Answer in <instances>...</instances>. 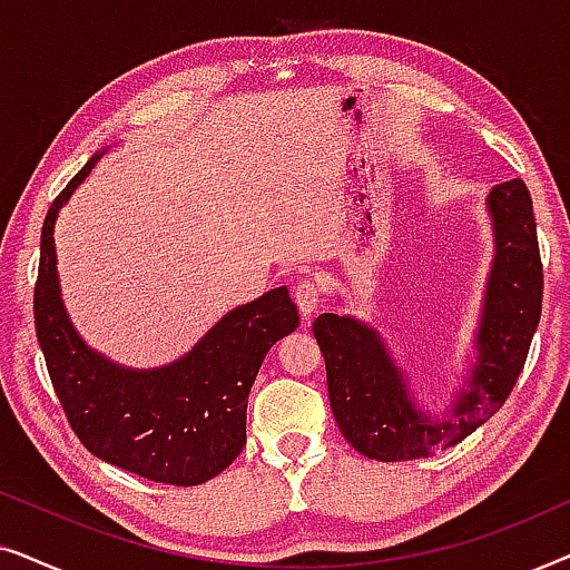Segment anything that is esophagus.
Wrapping results in <instances>:
<instances>
[{
	"label": "esophagus",
	"mask_w": 570,
	"mask_h": 570,
	"mask_svg": "<svg viewBox=\"0 0 570 570\" xmlns=\"http://www.w3.org/2000/svg\"><path fill=\"white\" fill-rule=\"evenodd\" d=\"M293 301L303 316H311L316 314L318 303H322V291H318L311 279H301V283L293 287Z\"/></svg>",
	"instance_id": "esophagus-1"
}]
</instances>
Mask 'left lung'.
<instances>
[{"instance_id":"8db88e82","label":"left lung","mask_w":570,"mask_h":570,"mask_svg":"<svg viewBox=\"0 0 570 570\" xmlns=\"http://www.w3.org/2000/svg\"><path fill=\"white\" fill-rule=\"evenodd\" d=\"M495 256L478 326V357L446 417L410 396L381 334L355 316L322 314L314 337L326 363L332 415L350 446L379 462L428 459L456 446L509 400L542 314V262L532 197L521 178L488 194Z\"/></svg>"}]
</instances>
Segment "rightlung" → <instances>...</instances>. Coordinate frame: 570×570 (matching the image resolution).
<instances>
[{
  "label": "right lung",
  "instance_id": "1",
  "mask_svg": "<svg viewBox=\"0 0 570 570\" xmlns=\"http://www.w3.org/2000/svg\"><path fill=\"white\" fill-rule=\"evenodd\" d=\"M98 160L92 155L85 163L43 220L33 314L46 368L69 425L92 456L153 482L202 485L244 449L248 392L269 347L295 332L298 308L287 287L264 293L160 368H124L90 350L61 303L53 223Z\"/></svg>",
  "mask_w": 570,
  "mask_h": 570
}]
</instances>
